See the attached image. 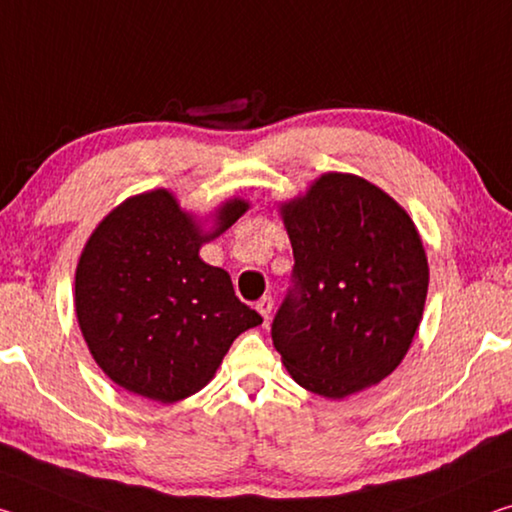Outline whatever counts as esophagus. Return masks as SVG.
<instances>
[{"label":"esophagus","mask_w":512,"mask_h":512,"mask_svg":"<svg viewBox=\"0 0 512 512\" xmlns=\"http://www.w3.org/2000/svg\"><path fill=\"white\" fill-rule=\"evenodd\" d=\"M255 307H257V312L264 316L266 321H269V316H271V312H273V298L271 296H262L255 303Z\"/></svg>","instance_id":"1"}]
</instances>
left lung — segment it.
I'll return each instance as SVG.
<instances>
[{"label": "left lung", "mask_w": 512, "mask_h": 512, "mask_svg": "<svg viewBox=\"0 0 512 512\" xmlns=\"http://www.w3.org/2000/svg\"><path fill=\"white\" fill-rule=\"evenodd\" d=\"M294 287L271 337L300 387L344 399L378 385L408 353L428 291L424 243L376 184L326 173L280 207Z\"/></svg>", "instance_id": "left-lung-1"}]
</instances>
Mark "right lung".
I'll return each instance as SVG.
<instances>
[{
	"label": "right lung",
	"instance_id": "right-lung-1",
	"mask_svg": "<svg viewBox=\"0 0 512 512\" xmlns=\"http://www.w3.org/2000/svg\"><path fill=\"white\" fill-rule=\"evenodd\" d=\"M248 207L225 200L205 232L173 193L154 189L95 227L77 264L75 312L113 383L150 401H182L214 378L241 332L262 323L234 296L230 273L198 255Z\"/></svg>",
	"mask_w": 512,
	"mask_h": 512
}]
</instances>
